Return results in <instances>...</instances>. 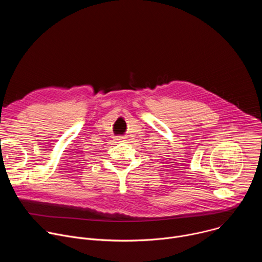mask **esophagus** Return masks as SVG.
<instances>
[{
	"label": "esophagus",
	"mask_w": 262,
	"mask_h": 262,
	"mask_svg": "<svg viewBox=\"0 0 262 262\" xmlns=\"http://www.w3.org/2000/svg\"><path fill=\"white\" fill-rule=\"evenodd\" d=\"M125 139H127V137L126 136H123V137H118L116 140H121V141H125Z\"/></svg>",
	"instance_id": "obj_1"
}]
</instances>
